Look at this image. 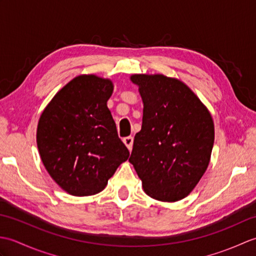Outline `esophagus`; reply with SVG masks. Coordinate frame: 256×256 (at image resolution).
<instances>
[{"label":"esophagus","mask_w":256,"mask_h":256,"mask_svg":"<svg viewBox=\"0 0 256 256\" xmlns=\"http://www.w3.org/2000/svg\"><path fill=\"white\" fill-rule=\"evenodd\" d=\"M123 143L126 145V148L131 150L133 148V138L132 136H126L123 138Z\"/></svg>","instance_id":"34e87169"}]
</instances>
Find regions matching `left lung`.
Wrapping results in <instances>:
<instances>
[{"label": "left lung", "instance_id": "left-lung-1", "mask_svg": "<svg viewBox=\"0 0 256 256\" xmlns=\"http://www.w3.org/2000/svg\"><path fill=\"white\" fill-rule=\"evenodd\" d=\"M144 103L142 130L128 162L144 192L178 201L196 187L209 165L214 125L206 108L182 81L162 74H133Z\"/></svg>", "mask_w": 256, "mask_h": 256}]
</instances>
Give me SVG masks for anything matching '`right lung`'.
<instances>
[{
	"label": "right lung",
	"mask_w": 256,
	"mask_h": 256,
	"mask_svg": "<svg viewBox=\"0 0 256 256\" xmlns=\"http://www.w3.org/2000/svg\"><path fill=\"white\" fill-rule=\"evenodd\" d=\"M110 80L79 76L52 98L40 116L37 146L52 178L72 196L102 192L130 152L106 106Z\"/></svg>",
	"instance_id": "1"
}]
</instances>
